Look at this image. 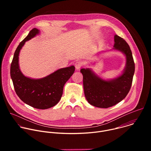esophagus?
Here are the masks:
<instances>
[{
    "mask_svg": "<svg viewBox=\"0 0 151 151\" xmlns=\"http://www.w3.org/2000/svg\"><path fill=\"white\" fill-rule=\"evenodd\" d=\"M75 66L76 69L77 70H79L83 66V62L81 61H77L75 64Z\"/></svg>",
    "mask_w": 151,
    "mask_h": 151,
    "instance_id": "1",
    "label": "esophagus"
}]
</instances>
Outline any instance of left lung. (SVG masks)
Segmentation results:
<instances>
[{
    "mask_svg": "<svg viewBox=\"0 0 151 151\" xmlns=\"http://www.w3.org/2000/svg\"><path fill=\"white\" fill-rule=\"evenodd\" d=\"M113 50L123 53L126 58L125 67L118 77L104 80L90 68L81 69L83 90L88 102L100 108H107L122 101L130 91L135 70L134 62L130 47L126 41L115 35Z\"/></svg>",
    "mask_w": 151,
    "mask_h": 151,
    "instance_id": "obj_1",
    "label": "left lung"
}]
</instances>
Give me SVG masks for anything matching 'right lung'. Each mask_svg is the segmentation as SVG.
Instances as JSON below:
<instances>
[{
	"mask_svg": "<svg viewBox=\"0 0 151 151\" xmlns=\"http://www.w3.org/2000/svg\"><path fill=\"white\" fill-rule=\"evenodd\" d=\"M33 29L17 48L11 64V77L15 91L19 98L27 104L39 109H47L57 104L63 94L64 84L73 74L74 66L59 69L40 79L24 76L19 69V54L25 42L39 34Z\"/></svg>",
	"mask_w": 151,
	"mask_h": 151,
	"instance_id": "1",
	"label": "right lung"
}]
</instances>
